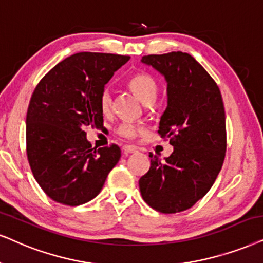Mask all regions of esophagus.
I'll use <instances>...</instances> for the list:
<instances>
[{
	"label": "esophagus",
	"instance_id": "obj_1",
	"mask_svg": "<svg viewBox=\"0 0 263 263\" xmlns=\"http://www.w3.org/2000/svg\"><path fill=\"white\" fill-rule=\"evenodd\" d=\"M122 151H124L125 154H132V153H137L138 149L137 147H135V145H125V147L122 148Z\"/></svg>",
	"mask_w": 263,
	"mask_h": 263
}]
</instances>
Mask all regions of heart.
Listing matches in <instances>:
<instances>
[{
  "label": "heart",
  "mask_w": 263,
  "mask_h": 263,
  "mask_svg": "<svg viewBox=\"0 0 263 263\" xmlns=\"http://www.w3.org/2000/svg\"><path fill=\"white\" fill-rule=\"evenodd\" d=\"M128 86L144 104L154 102V99L156 97V92H158V85H156L155 80L149 74L138 72V74L132 75L128 80ZM99 105H101L102 111L104 112V114L110 111L112 105V95L109 88L103 89V92L101 93V97H99ZM136 132H137L136 125L128 121L122 122L118 128V134L126 138H132L136 135Z\"/></svg>",
  "instance_id": "obj_1"
}]
</instances>
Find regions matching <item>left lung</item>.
Returning a JSON list of instances; mask_svg holds the SVG:
<instances>
[{
	"mask_svg": "<svg viewBox=\"0 0 263 263\" xmlns=\"http://www.w3.org/2000/svg\"><path fill=\"white\" fill-rule=\"evenodd\" d=\"M167 84V107L159 134L174 152L164 161L149 155L151 168L139 178L144 201L162 214L192 208L210 191L226 155V115L220 88L191 54L171 52L142 57Z\"/></svg>",
	"mask_w": 263,
	"mask_h": 263,
	"instance_id": "8db88e82",
	"label": "left lung"
}]
</instances>
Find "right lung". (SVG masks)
Here are the masks:
<instances>
[{"instance_id": "obj_1", "label": "right lung", "mask_w": 263, "mask_h": 263, "mask_svg": "<svg viewBox=\"0 0 263 263\" xmlns=\"http://www.w3.org/2000/svg\"><path fill=\"white\" fill-rule=\"evenodd\" d=\"M128 59L75 53L36 86L26 114V153L35 179L54 201L78 206L92 200L120 160L118 145L92 148L85 127L103 126L101 93Z\"/></svg>"}]
</instances>
